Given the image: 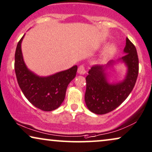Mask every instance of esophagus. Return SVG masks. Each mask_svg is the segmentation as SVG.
Returning <instances> with one entry per match:
<instances>
[{"instance_id": "34e87169", "label": "esophagus", "mask_w": 152, "mask_h": 152, "mask_svg": "<svg viewBox=\"0 0 152 152\" xmlns=\"http://www.w3.org/2000/svg\"><path fill=\"white\" fill-rule=\"evenodd\" d=\"M77 72L80 75H84L86 73V70H85V67L83 65H81V66H79V68L77 69Z\"/></svg>"}]
</instances>
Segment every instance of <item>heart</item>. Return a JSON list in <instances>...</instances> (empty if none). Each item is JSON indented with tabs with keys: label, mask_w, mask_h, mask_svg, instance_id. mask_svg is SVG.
Here are the masks:
<instances>
[{
	"label": "heart",
	"mask_w": 152,
	"mask_h": 152,
	"mask_svg": "<svg viewBox=\"0 0 152 152\" xmlns=\"http://www.w3.org/2000/svg\"><path fill=\"white\" fill-rule=\"evenodd\" d=\"M117 51V47L115 45H112L105 49L102 52L101 56V61H105L106 59L114 56Z\"/></svg>",
	"instance_id": "obj_1"
}]
</instances>
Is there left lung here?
Instances as JSON below:
<instances>
[{"mask_svg": "<svg viewBox=\"0 0 152 152\" xmlns=\"http://www.w3.org/2000/svg\"><path fill=\"white\" fill-rule=\"evenodd\" d=\"M125 55L119 61L124 62L128 70L125 79L118 83L110 84L107 80L106 68L115 64L110 61L106 66H92L86 76V105L91 112L104 115L112 111L126 99L136 82L139 71V61L136 48L126 37Z\"/></svg>", "mask_w": 152, "mask_h": 152, "instance_id": "obj_1", "label": "left lung"}]
</instances>
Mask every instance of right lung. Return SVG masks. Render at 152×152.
<instances>
[{"instance_id":"obj_1","label":"right lung","mask_w":152,"mask_h":152,"mask_svg":"<svg viewBox=\"0 0 152 152\" xmlns=\"http://www.w3.org/2000/svg\"><path fill=\"white\" fill-rule=\"evenodd\" d=\"M24 36V35H23ZM19 41L15 56V70L17 82L29 102L42 111H52L61 105L67 87L76 75L77 66L48 77H40L30 71L23 61Z\"/></svg>"}]
</instances>
